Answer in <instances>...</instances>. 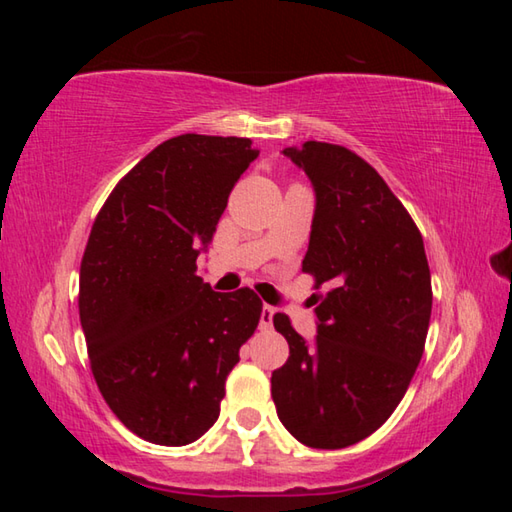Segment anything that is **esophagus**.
Wrapping results in <instances>:
<instances>
[{
	"instance_id": "obj_1",
	"label": "esophagus",
	"mask_w": 512,
	"mask_h": 512,
	"mask_svg": "<svg viewBox=\"0 0 512 512\" xmlns=\"http://www.w3.org/2000/svg\"><path fill=\"white\" fill-rule=\"evenodd\" d=\"M273 316H275V309L271 305H264L262 307V316H259V325H262L264 329H271Z\"/></svg>"
}]
</instances>
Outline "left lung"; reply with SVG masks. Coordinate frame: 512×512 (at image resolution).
I'll list each match as a JSON object with an SVG mask.
<instances>
[{
    "label": "left lung",
    "instance_id": "1",
    "mask_svg": "<svg viewBox=\"0 0 512 512\" xmlns=\"http://www.w3.org/2000/svg\"><path fill=\"white\" fill-rule=\"evenodd\" d=\"M316 194L302 271L314 275L318 334L307 343L289 316L273 325L289 359L273 370L277 418L314 449H341L384 424L422 359L431 273L418 225L384 178L339 144L282 151Z\"/></svg>",
    "mask_w": 512,
    "mask_h": 512
}]
</instances>
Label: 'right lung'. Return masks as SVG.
I'll use <instances>...</instances> for the list:
<instances>
[{"label": "right lung", "mask_w": 512, "mask_h": 512, "mask_svg": "<svg viewBox=\"0 0 512 512\" xmlns=\"http://www.w3.org/2000/svg\"><path fill=\"white\" fill-rule=\"evenodd\" d=\"M248 137L178 135L119 180L81 262L79 314L92 375L112 413L155 445L180 447L219 418L225 379L257 329L253 289L196 275L241 173Z\"/></svg>", "instance_id": "add662e5"}]
</instances>
